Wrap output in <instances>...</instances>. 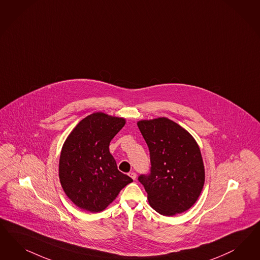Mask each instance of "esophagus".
I'll return each mask as SVG.
<instances>
[{"mask_svg":"<svg viewBox=\"0 0 260 260\" xmlns=\"http://www.w3.org/2000/svg\"><path fill=\"white\" fill-rule=\"evenodd\" d=\"M129 176L131 177L133 180H135V179L137 178V174L135 173L134 171H132V172H130V173H129Z\"/></svg>","mask_w":260,"mask_h":260,"instance_id":"obj_1","label":"esophagus"}]
</instances>
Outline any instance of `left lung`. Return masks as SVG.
Wrapping results in <instances>:
<instances>
[{
	"instance_id": "left-lung-1",
	"label": "left lung",
	"mask_w": 260,
	"mask_h": 260,
	"mask_svg": "<svg viewBox=\"0 0 260 260\" xmlns=\"http://www.w3.org/2000/svg\"><path fill=\"white\" fill-rule=\"evenodd\" d=\"M138 127L150 152V173L138 180L151 207L172 216L191 208L201 194L205 168L192 136L167 117L141 120Z\"/></svg>"
}]
</instances>
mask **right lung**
I'll return each mask as SVG.
<instances>
[{
    "label": "right lung",
    "instance_id": "add662e5",
    "mask_svg": "<svg viewBox=\"0 0 260 260\" xmlns=\"http://www.w3.org/2000/svg\"><path fill=\"white\" fill-rule=\"evenodd\" d=\"M125 119L104 113L83 118L69 135L59 159V179L68 197L82 210L99 212L133 180L117 169L110 142Z\"/></svg>",
    "mask_w": 260,
    "mask_h": 260
}]
</instances>
